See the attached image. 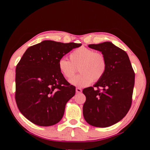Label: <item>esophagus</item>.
Returning <instances> with one entry per match:
<instances>
[{
	"mask_svg": "<svg viewBox=\"0 0 150 150\" xmlns=\"http://www.w3.org/2000/svg\"><path fill=\"white\" fill-rule=\"evenodd\" d=\"M81 92H82V89H81V88H76V93H81Z\"/></svg>",
	"mask_w": 150,
	"mask_h": 150,
	"instance_id": "34e87169",
	"label": "esophagus"
}]
</instances>
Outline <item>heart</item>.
<instances>
[{
  "mask_svg": "<svg viewBox=\"0 0 150 150\" xmlns=\"http://www.w3.org/2000/svg\"><path fill=\"white\" fill-rule=\"evenodd\" d=\"M70 60L62 57L58 61V69L65 78L69 79L79 66L80 74L73 77L70 82L77 87H86L97 81L105 74L107 69L106 59L102 53L84 46L78 47L71 53Z\"/></svg>",
  "mask_w": 150,
  "mask_h": 150,
  "instance_id": "b5f03b06",
  "label": "heart"
}]
</instances>
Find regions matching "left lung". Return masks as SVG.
<instances>
[{
  "label": "left lung",
  "instance_id": "left-lung-1",
  "mask_svg": "<svg viewBox=\"0 0 150 150\" xmlns=\"http://www.w3.org/2000/svg\"><path fill=\"white\" fill-rule=\"evenodd\" d=\"M88 47L102 52L107 69L93 87L83 90L86 96L83 116L90 125L105 128L118 122L130 110L135 73L126 52L112 43L90 44Z\"/></svg>",
  "mask_w": 150,
  "mask_h": 150
}]
</instances>
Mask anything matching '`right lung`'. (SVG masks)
<instances>
[{"label": "right lung", "instance_id": "1", "mask_svg": "<svg viewBox=\"0 0 150 150\" xmlns=\"http://www.w3.org/2000/svg\"><path fill=\"white\" fill-rule=\"evenodd\" d=\"M81 44L44 40L28 48L16 67L15 99L19 110L36 125L62 120L66 103L75 94L58 69V61Z\"/></svg>", "mask_w": 150, "mask_h": 150}]
</instances>
